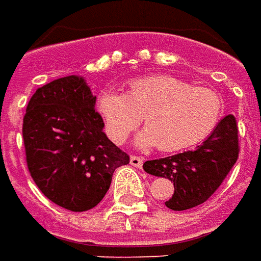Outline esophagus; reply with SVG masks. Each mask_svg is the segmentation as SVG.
Segmentation results:
<instances>
[{"label": "esophagus", "instance_id": "1", "mask_svg": "<svg viewBox=\"0 0 261 261\" xmlns=\"http://www.w3.org/2000/svg\"><path fill=\"white\" fill-rule=\"evenodd\" d=\"M130 164H132L134 167H138V169H140V167L143 166V157L130 156Z\"/></svg>", "mask_w": 261, "mask_h": 261}]
</instances>
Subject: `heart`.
<instances>
[{"instance_id": "heart-1", "label": "heart", "mask_w": 261, "mask_h": 261, "mask_svg": "<svg viewBox=\"0 0 261 261\" xmlns=\"http://www.w3.org/2000/svg\"><path fill=\"white\" fill-rule=\"evenodd\" d=\"M98 108L115 143H123L143 118L147 130L140 135V145L177 151L202 142L215 130L225 102L211 88L160 74L132 80L126 94L104 91Z\"/></svg>"}]
</instances>
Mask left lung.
Returning <instances> with one entry per match:
<instances>
[{
  "label": "left lung",
  "mask_w": 261,
  "mask_h": 261,
  "mask_svg": "<svg viewBox=\"0 0 261 261\" xmlns=\"http://www.w3.org/2000/svg\"><path fill=\"white\" fill-rule=\"evenodd\" d=\"M238 134L236 118L229 114L195 150L147 160L143 164L146 173L173 181L174 194L166 201L167 208L190 210L215 193L239 157Z\"/></svg>",
  "instance_id": "obj_1"
}]
</instances>
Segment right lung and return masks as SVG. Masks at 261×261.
Instances as JSON below:
<instances>
[{"instance_id": "right-lung-1", "label": "right lung", "mask_w": 261, "mask_h": 261, "mask_svg": "<svg viewBox=\"0 0 261 261\" xmlns=\"http://www.w3.org/2000/svg\"><path fill=\"white\" fill-rule=\"evenodd\" d=\"M95 101L81 77L57 79L33 94L22 123L35 184L51 202L73 212L97 206L115 169L129 163V154L102 132Z\"/></svg>"}]
</instances>
